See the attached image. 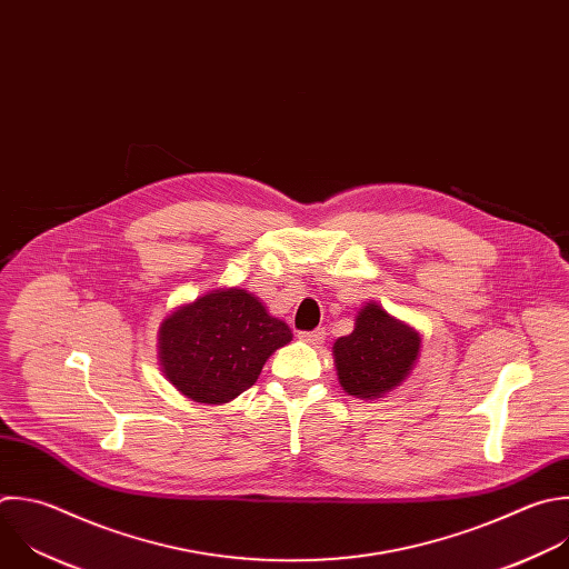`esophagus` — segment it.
I'll use <instances>...</instances> for the list:
<instances>
[{"label": "esophagus", "mask_w": 569, "mask_h": 569, "mask_svg": "<svg viewBox=\"0 0 569 569\" xmlns=\"http://www.w3.org/2000/svg\"><path fill=\"white\" fill-rule=\"evenodd\" d=\"M323 337H326V330L323 328H317V330H303V332H299V339L301 341H306V343H321L323 341Z\"/></svg>", "instance_id": "34e87169"}]
</instances>
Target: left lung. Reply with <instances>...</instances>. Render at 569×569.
<instances>
[{"label":"left lung","mask_w":569,"mask_h":569,"mask_svg":"<svg viewBox=\"0 0 569 569\" xmlns=\"http://www.w3.org/2000/svg\"><path fill=\"white\" fill-rule=\"evenodd\" d=\"M420 348L418 330L370 301L357 312L355 330L332 346L339 385L359 400L385 398L411 375Z\"/></svg>","instance_id":"1"}]
</instances>
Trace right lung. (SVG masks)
Masks as SVG:
<instances>
[{
  "label": "right lung",
  "instance_id": "right-lung-1",
  "mask_svg": "<svg viewBox=\"0 0 569 569\" xmlns=\"http://www.w3.org/2000/svg\"><path fill=\"white\" fill-rule=\"evenodd\" d=\"M292 330L241 288L212 290L176 308L158 330L167 380L189 400L226 405L248 391Z\"/></svg>",
  "mask_w": 569,
  "mask_h": 569
}]
</instances>
